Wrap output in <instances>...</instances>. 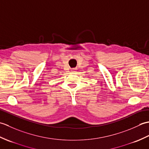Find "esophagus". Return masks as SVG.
Listing matches in <instances>:
<instances>
[{
    "label": "esophagus",
    "mask_w": 149,
    "mask_h": 149,
    "mask_svg": "<svg viewBox=\"0 0 149 149\" xmlns=\"http://www.w3.org/2000/svg\"><path fill=\"white\" fill-rule=\"evenodd\" d=\"M76 68H72V70H71V72H73V73H75V72H76Z\"/></svg>",
    "instance_id": "esophagus-1"
}]
</instances>
